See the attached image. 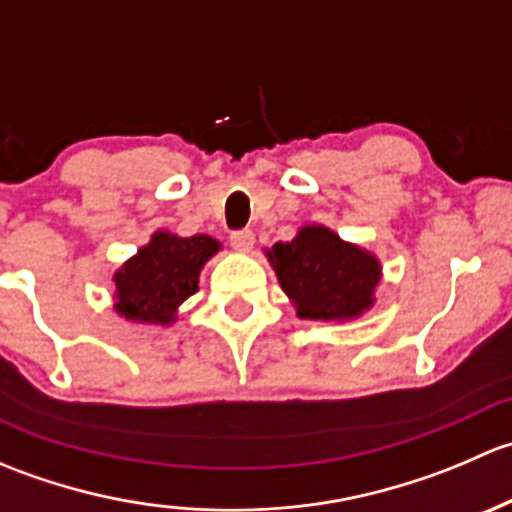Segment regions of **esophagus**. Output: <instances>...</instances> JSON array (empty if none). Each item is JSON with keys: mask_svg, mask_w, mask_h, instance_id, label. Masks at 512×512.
<instances>
[{"mask_svg": "<svg viewBox=\"0 0 512 512\" xmlns=\"http://www.w3.org/2000/svg\"><path fill=\"white\" fill-rule=\"evenodd\" d=\"M230 245L235 247L237 252H250L252 245H255V232L252 230H240L230 235Z\"/></svg>", "mask_w": 512, "mask_h": 512, "instance_id": "obj_1", "label": "esophagus"}]
</instances>
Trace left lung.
Here are the masks:
<instances>
[{
  "label": "left lung",
  "mask_w": 512,
  "mask_h": 512,
  "mask_svg": "<svg viewBox=\"0 0 512 512\" xmlns=\"http://www.w3.org/2000/svg\"><path fill=\"white\" fill-rule=\"evenodd\" d=\"M299 319L356 322L376 304L381 260L332 227L304 223L289 242L265 250Z\"/></svg>",
  "instance_id": "left-lung-1"
}]
</instances>
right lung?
<instances>
[{
  "instance_id": "1",
  "label": "right lung",
  "mask_w": 512,
  "mask_h": 512,
  "mask_svg": "<svg viewBox=\"0 0 512 512\" xmlns=\"http://www.w3.org/2000/svg\"><path fill=\"white\" fill-rule=\"evenodd\" d=\"M220 250L223 242L210 235L156 230L113 272V309L126 322L170 327L178 322L180 304L198 292L203 267Z\"/></svg>"
}]
</instances>
